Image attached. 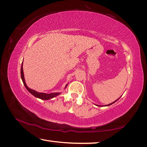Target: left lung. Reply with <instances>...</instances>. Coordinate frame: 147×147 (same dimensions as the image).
<instances>
[{"label":"left lung","instance_id":"obj_1","mask_svg":"<svg viewBox=\"0 0 147 147\" xmlns=\"http://www.w3.org/2000/svg\"><path fill=\"white\" fill-rule=\"evenodd\" d=\"M119 98H120V97H119ZM119 98H118L117 100H115V101H114V102H112V104H109V105H111V104H114V102H116L117 100H119ZM106 105H105V106H106ZM97 106H99V105H97Z\"/></svg>","mask_w":147,"mask_h":147}]
</instances>
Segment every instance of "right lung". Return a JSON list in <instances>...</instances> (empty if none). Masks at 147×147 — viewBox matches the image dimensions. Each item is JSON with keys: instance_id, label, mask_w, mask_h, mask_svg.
Segmentation results:
<instances>
[{"instance_id": "1", "label": "right lung", "mask_w": 147, "mask_h": 147, "mask_svg": "<svg viewBox=\"0 0 147 147\" xmlns=\"http://www.w3.org/2000/svg\"><path fill=\"white\" fill-rule=\"evenodd\" d=\"M21 79L22 81H23L24 85L25 86L26 88L28 90V91L30 93H32L33 95H34L37 98H39L40 99H42V100H49L51 98H52L55 97V96L59 95L60 94V93H39V92H37L35 90H33L32 89L30 88L29 87H28L26 84L25 83V80H24V73H23V63L21 64ZM67 86V85L65 86V88H66Z\"/></svg>"}]
</instances>
